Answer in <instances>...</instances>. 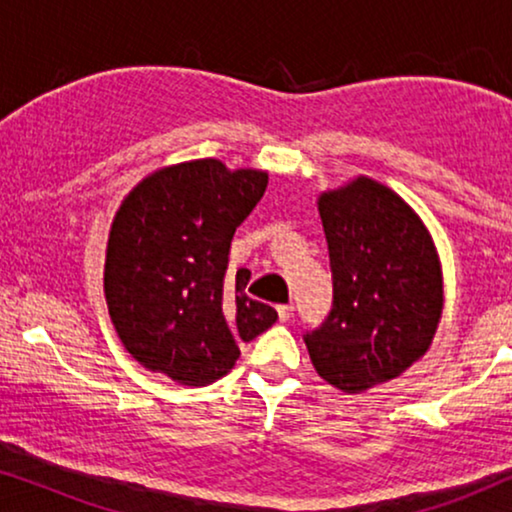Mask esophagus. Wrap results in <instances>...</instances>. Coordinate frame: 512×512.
<instances>
[{
  "label": "esophagus",
  "instance_id": "obj_1",
  "mask_svg": "<svg viewBox=\"0 0 512 512\" xmlns=\"http://www.w3.org/2000/svg\"><path fill=\"white\" fill-rule=\"evenodd\" d=\"M277 314H279V321H289L293 317V305H279Z\"/></svg>",
  "mask_w": 512,
  "mask_h": 512
}]
</instances>
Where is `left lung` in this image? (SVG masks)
I'll use <instances>...</instances> for the list:
<instances>
[{"mask_svg":"<svg viewBox=\"0 0 512 512\" xmlns=\"http://www.w3.org/2000/svg\"><path fill=\"white\" fill-rule=\"evenodd\" d=\"M333 307L305 345L319 377L345 394L389 382L422 359L443 314L429 230L401 195L356 177L319 195Z\"/></svg>","mask_w":512,"mask_h":512,"instance_id":"1","label":"left lung"}]
</instances>
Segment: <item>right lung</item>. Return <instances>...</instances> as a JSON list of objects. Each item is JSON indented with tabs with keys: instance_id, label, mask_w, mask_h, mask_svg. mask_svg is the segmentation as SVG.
<instances>
[{
	"instance_id": "add662e5",
	"label": "right lung",
	"mask_w": 512,
	"mask_h": 512,
	"mask_svg": "<svg viewBox=\"0 0 512 512\" xmlns=\"http://www.w3.org/2000/svg\"><path fill=\"white\" fill-rule=\"evenodd\" d=\"M268 186V172L200 158L156 170L111 223L104 296L123 347L144 368L186 387L230 373L249 342L277 321L249 298L251 272L228 275L230 242Z\"/></svg>"
}]
</instances>
